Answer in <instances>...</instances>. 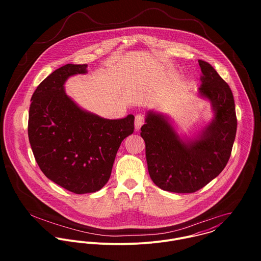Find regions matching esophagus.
Here are the masks:
<instances>
[{
	"instance_id": "34e87169",
	"label": "esophagus",
	"mask_w": 261,
	"mask_h": 261,
	"mask_svg": "<svg viewBox=\"0 0 261 261\" xmlns=\"http://www.w3.org/2000/svg\"><path fill=\"white\" fill-rule=\"evenodd\" d=\"M144 123H145L144 115L138 114L135 118V127H136V129H140Z\"/></svg>"
}]
</instances>
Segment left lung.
<instances>
[{
	"mask_svg": "<svg viewBox=\"0 0 261 261\" xmlns=\"http://www.w3.org/2000/svg\"><path fill=\"white\" fill-rule=\"evenodd\" d=\"M201 68L200 97L210 101L213 118L194 138L180 137L168 116L149 111L141 136L149 177L163 190L194 193L215 179L228 163L236 136L235 103L229 85L206 61Z\"/></svg>",
	"mask_w": 261,
	"mask_h": 261,
	"instance_id": "8db88e82",
	"label": "left lung"
}]
</instances>
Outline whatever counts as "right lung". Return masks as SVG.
Instances as JSON below:
<instances>
[{
	"instance_id": "add662e5",
	"label": "right lung",
	"mask_w": 261,
	"mask_h": 261,
	"mask_svg": "<svg viewBox=\"0 0 261 261\" xmlns=\"http://www.w3.org/2000/svg\"><path fill=\"white\" fill-rule=\"evenodd\" d=\"M87 64H66L46 77L31 98L28 136L43 174L75 194L94 193L110 180L121 142L134 133L135 116L109 119L76 105L66 80L87 73Z\"/></svg>"
}]
</instances>
